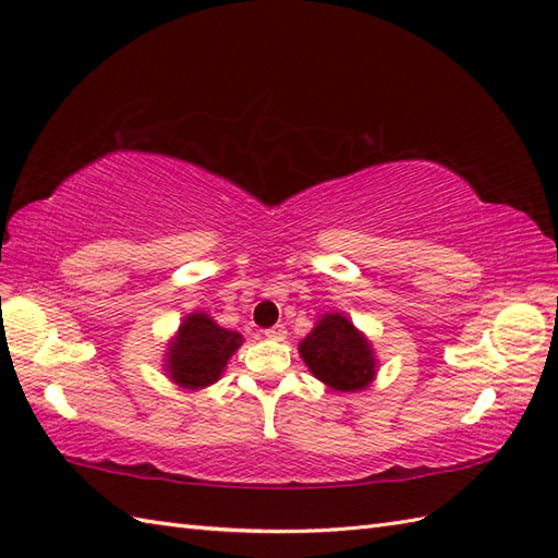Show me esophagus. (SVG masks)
Here are the masks:
<instances>
[{
    "label": "esophagus",
    "mask_w": 558,
    "mask_h": 558,
    "mask_svg": "<svg viewBox=\"0 0 558 558\" xmlns=\"http://www.w3.org/2000/svg\"><path fill=\"white\" fill-rule=\"evenodd\" d=\"M264 336L266 338H270V340H286V336H288V330H286V326H272V328H268V330H264Z\"/></svg>",
    "instance_id": "34e87169"
}]
</instances>
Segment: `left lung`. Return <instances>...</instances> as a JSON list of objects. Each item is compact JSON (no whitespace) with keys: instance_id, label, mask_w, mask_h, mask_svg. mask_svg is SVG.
<instances>
[{"instance_id":"obj_1","label":"left lung","mask_w":558,"mask_h":558,"mask_svg":"<svg viewBox=\"0 0 558 558\" xmlns=\"http://www.w3.org/2000/svg\"><path fill=\"white\" fill-rule=\"evenodd\" d=\"M300 352L318 381L342 393L362 390L376 374L369 342L340 314H326L302 340Z\"/></svg>"}]
</instances>
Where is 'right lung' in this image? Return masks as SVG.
I'll list each match as a JSON object with an SVG mask.
<instances>
[{"label": "right lung", "instance_id": "obj_1", "mask_svg": "<svg viewBox=\"0 0 558 558\" xmlns=\"http://www.w3.org/2000/svg\"><path fill=\"white\" fill-rule=\"evenodd\" d=\"M240 345V333L220 328L206 314H189L168 354V372L172 381L182 388L210 386L218 381L225 364Z\"/></svg>", "mask_w": 558, "mask_h": 558}]
</instances>
